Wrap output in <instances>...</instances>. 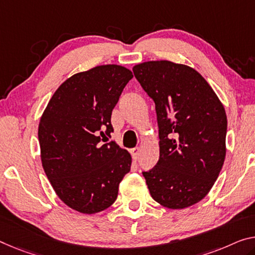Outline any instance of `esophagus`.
<instances>
[{"label": "esophagus", "instance_id": "1", "mask_svg": "<svg viewBox=\"0 0 255 255\" xmlns=\"http://www.w3.org/2000/svg\"><path fill=\"white\" fill-rule=\"evenodd\" d=\"M139 154H140V149H139L138 147L133 148V149H131V155H132V157H133V159H134V160L138 159Z\"/></svg>", "mask_w": 255, "mask_h": 255}]
</instances>
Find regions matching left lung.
Instances as JSON below:
<instances>
[{"label":"left lung","instance_id":"obj_1","mask_svg":"<svg viewBox=\"0 0 255 255\" xmlns=\"http://www.w3.org/2000/svg\"><path fill=\"white\" fill-rule=\"evenodd\" d=\"M133 73L155 101L159 159L142 172L151 197L181 210L209 194L226 157L227 115L197 70L168 60L135 65Z\"/></svg>","mask_w":255,"mask_h":255}]
</instances>
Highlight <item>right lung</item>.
Wrapping results in <instances>:
<instances>
[{
	"mask_svg": "<svg viewBox=\"0 0 255 255\" xmlns=\"http://www.w3.org/2000/svg\"><path fill=\"white\" fill-rule=\"evenodd\" d=\"M133 77L120 65L74 74L53 93L38 124L42 166L62 202L84 214L108 209L130 172V152L108 136L111 117Z\"/></svg>",
	"mask_w": 255,
	"mask_h": 255,
	"instance_id": "obj_1",
	"label": "right lung"
}]
</instances>
